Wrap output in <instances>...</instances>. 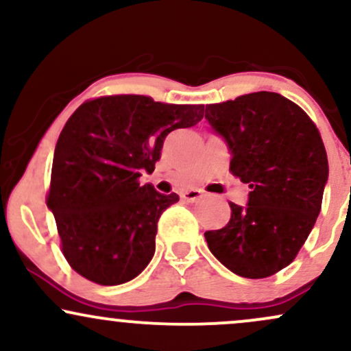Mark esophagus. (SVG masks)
Segmentation results:
<instances>
[{"label": "esophagus", "instance_id": "1", "mask_svg": "<svg viewBox=\"0 0 351 351\" xmlns=\"http://www.w3.org/2000/svg\"><path fill=\"white\" fill-rule=\"evenodd\" d=\"M203 196V191H199V189H189V191H184L183 195H181V198L186 199V201H195Z\"/></svg>", "mask_w": 351, "mask_h": 351}]
</instances>
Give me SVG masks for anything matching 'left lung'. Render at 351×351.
<instances>
[{"label": "left lung", "instance_id": "left-lung-1", "mask_svg": "<svg viewBox=\"0 0 351 351\" xmlns=\"http://www.w3.org/2000/svg\"><path fill=\"white\" fill-rule=\"evenodd\" d=\"M204 119L231 152L229 170L251 188L245 206L229 203L226 226L204 232L208 247L231 272L264 279L295 259L315 224L328 180L324 142L310 117L276 92L211 104Z\"/></svg>", "mask_w": 351, "mask_h": 351}]
</instances>
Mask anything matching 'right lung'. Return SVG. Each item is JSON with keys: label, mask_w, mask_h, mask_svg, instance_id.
<instances>
[{"label": "right lung", "mask_w": 351, "mask_h": 351, "mask_svg": "<svg viewBox=\"0 0 351 351\" xmlns=\"http://www.w3.org/2000/svg\"><path fill=\"white\" fill-rule=\"evenodd\" d=\"M203 112L204 106L108 95L71 115L56 145L47 208L75 272L95 284L119 285L147 267L156 223L180 198L138 178L155 170L167 135L196 125Z\"/></svg>", "instance_id": "obj_1"}]
</instances>
